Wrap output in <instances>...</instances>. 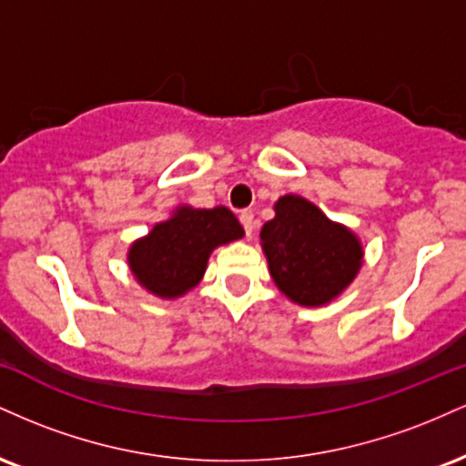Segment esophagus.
I'll list each match as a JSON object with an SVG mask.
<instances>
[{"label":"esophagus","mask_w":466,"mask_h":466,"mask_svg":"<svg viewBox=\"0 0 466 466\" xmlns=\"http://www.w3.org/2000/svg\"><path fill=\"white\" fill-rule=\"evenodd\" d=\"M238 218H240V223H243L245 234H248V237H251V234H254V212L243 210V212H240Z\"/></svg>","instance_id":"1"}]
</instances>
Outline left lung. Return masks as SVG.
<instances>
[{"label": "left lung", "mask_w": 466, "mask_h": 466, "mask_svg": "<svg viewBox=\"0 0 466 466\" xmlns=\"http://www.w3.org/2000/svg\"><path fill=\"white\" fill-rule=\"evenodd\" d=\"M274 212L260 229V248L276 287L300 307L333 302L360 274V237L300 195L280 197Z\"/></svg>", "instance_id": "1"}]
</instances>
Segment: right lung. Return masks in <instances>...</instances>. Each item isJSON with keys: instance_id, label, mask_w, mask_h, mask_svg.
Masks as SVG:
<instances>
[{"instance_id": "right-lung-1", "label": "right lung", "mask_w": 466, "mask_h": 466, "mask_svg": "<svg viewBox=\"0 0 466 466\" xmlns=\"http://www.w3.org/2000/svg\"><path fill=\"white\" fill-rule=\"evenodd\" d=\"M243 237V226L226 206H177L147 237L133 240L127 263L151 296L177 300L199 285L212 251Z\"/></svg>"}]
</instances>
